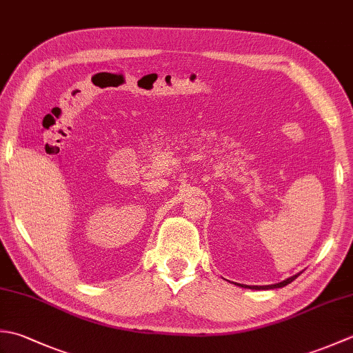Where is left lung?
Returning a JSON list of instances; mask_svg holds the SVG:
<instances>
[{"label": "left lung", "instance_id": "8db88e82", "mask_svg": "<svg viewBox=\"0 0 353 353\" xmlns=\"http://www.w3.org/2000/svg\"><path fill=\"white\" fill-rule=\"evenodd\" d=\"M297 276H301V273L291 276V277H288V279H285V281H282L279 283H273V285H244V288H250V290H274V288H282V287H285V285H288V283H291L292 281H294ZM241 287H243V285H241Z\"/></svg>", "mask_w": 353, "mask_h": 353}]
</instances>
